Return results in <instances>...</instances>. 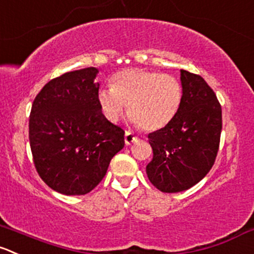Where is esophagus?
I'll use <instances>...</instances> for the list:
<instances>
[{"label":"esophagus","instance_id":"esophagus-1","mask_svg":"<svg viewBox=\"0 0 254 254\" xmlns=\"http://www.w3.org/2000/svg\"><path fill=\"white\" fill-rule=\"evenodd\" d=\"M139 140V137L136 135L132 134L131 131H125V144L127 145H131L134 142H136Z\"/></svg>","mask_w":254,"mask_h":254}]
</instances>
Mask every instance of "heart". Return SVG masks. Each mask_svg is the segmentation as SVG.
Masks as SVG:
<instances>
[{"label": "heart", "instance_id": "1", "mask_svg": "<svg viewBox=\"0 0 254 254\" xmlns=\"http://www.w3.org/2000/svg\"><path fill=\"white\" fill-rule=\"evenodd\" d=\"M182 97V84L174 75L130 68L114 74L110 88L99 90L98 103L109 122H118L127 104L132 124L157 131L175 119Z\"/></svg>", "mask_w": 254, "mask_h": 254}]
</instances>
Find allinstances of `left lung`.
Wrapping results in <instances>:
<instances>
[{
  "mask_svg": "<svg viewBox=\"0 0 254 254\" xmlns=\"http://www.w3.org/2000/svg\"><path fill=\"white\" fill-rule=\"evenodd\" d=\"M181 108L164 129L149 134L150 182L161 192H181L200 182L215 164L222 130V109L201 75L181 69Z\"/></svg>",
  "mask_w": 254,
  "mask_h": 254,
  "instance_id": "left-lung-1",
  "label": "left lung"
}]
</instances>
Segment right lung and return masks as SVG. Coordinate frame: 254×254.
Instances as JSON below:
<instances>
[{
    "label": "right lung",
    "mask_w": 254,
    "mask_h": 254,
    "mask_svg": "<svg viewBox=\"0 0 254 254\" xmlns=\"http://www.w3.org/2000/svg\"><path fill=\"white\" fill-rule=\"evenodd\" d=\"M94 67L49 80L34 98L29 145L34 166L52 190L63 195L90 192L124 147L125 131L103 115Z\"/></svg>",
    "instance_id": "right-lung-1"
}]
</instances>
